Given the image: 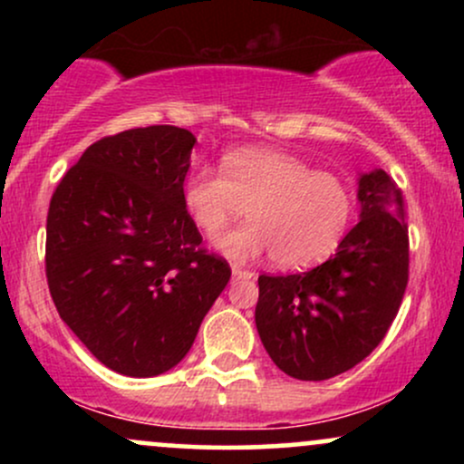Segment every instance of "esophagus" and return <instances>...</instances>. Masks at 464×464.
<instances>
[{
	"instance_id": "34e87169",
	"label": "esophagus",
	"mask_w": 464,
	"mask_h": 464,
	"mask_svg": "<svg viewBox=\"0 0 464 464\" xmlns=\"http://www.w3.org/2000/svg\"><path fill=\"white\" fill-rule=\"evenodd\" d=\"M233 279H253L255 276V273L253 270H244V268H239V266H233Z\"/></svg>"
}]
</instances>
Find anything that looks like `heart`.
I'll return each mask as SVG.
<instances>
[{
    "instance_id": "heart-1",
    "label": "heart",
    "mask_w": 464,
    "mask_h": 464,
    "mask_svg": "<svg viewBox=\"0 0 464 464\" xmlns=\"http://www.w3.org/2000/svg\"><path fill=\"white\" fill-rule=\"evenodd\" d=\"M183 207L207 237L216 239L246 209L248 225L218 242L236 262L273 253L281 268L324 262L338 248L353 214L343 179L312 169L273 148H239L222 159V172L202 163L185 180Z\"/></svg>"
}]
</instances>
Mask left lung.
Returning a JSON list of instances; mask_svg holds the SVG:
<instances>
[{"label": "left lung", "mask_w": 464, "mask_h": 464, "mask_svg": "<svg viewBox=\"0 0 464 464\" xmlns=\"http://www.w3.org/2000/svg\"><path fill=\"white\" fill-rule=\"evenodd\" d=\"M360 222L334 257L296 275H259L255 324L266 351L295 380L353 369L384 340L408 285L401 189L384 169L358 180Z\"/></svg>", "instance_id": "1"}]
</instances>
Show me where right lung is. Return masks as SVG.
<instances>
[{
    "instance_id": "right-lung-1",
    "label": "right lung",
    "mask_w": 464,
    "mask_h": 464,
    "mask_svg": "<svg viewBox=\"0 0 464 464\" xmlns=\"http://www.w3.org/2000/svg\"><path fill=\"white\" fill-rule=\"evenodd\" d=\"M196 137L148 126L102 137L50 200L45 275L80 343L129 377H154L188 355L231 279L183 207Z\"/></svg>"
}]
</instances>
